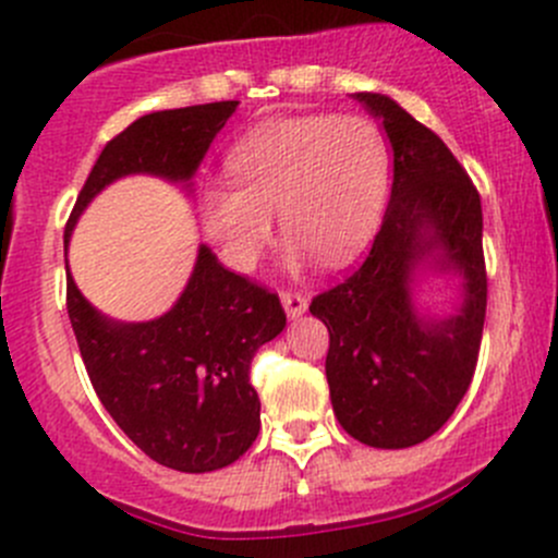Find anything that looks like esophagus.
<instances>
[{
    "instance_id": "esophagus-1",
    "label": "esophagus",
    "mask_w": 558,
    "mask_h": 558,
    "mask_svg": "<svg viewBox=\"0 0 558 558\" xmlns=\"http://www.w3.org/2000/svg\"><path fill=\"white\" fill-rule=\"evenodd\" d=\"M280 302H283L286 315H289L291 320L307 313V296L296 294V291H283V294H280Z\"/></svg>"
}]
</instances>
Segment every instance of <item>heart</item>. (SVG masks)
Instances as JSON below:
<instances>
[{"mask_svg":"<svg viewBox=\"0 0 558 558\" xmlns=\"http://www.w3.org/2000/svg\"><path fill=\"white\" fill-rule=\"evenodd\" d=\"M231 180L199 194L205 234L229 267L247 272L272 238V213L289 238V264L318 256L340 267L362 253L384 216L391 156L364 116L272 118L229 150Z\"/></svg>","mask_w":558,"mask_h":558,"instance_id":"1","label":"heart"}]
</instances>
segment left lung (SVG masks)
Returning <instances> with one entry per match:
<instances>
[{"label": "left lung", "mask_w": 558, "mask_h": 558, "mask_svg": "<svg viewBox=\"0 0 558 558\" xmlns=\"http://www.w3.org/2000/svg\"><path fill=\"white\" fill-rule=\"evenodd\" d=\"M384 126L393 183L362 267L311 302L329 329L326 380L342 429L410 448L442 429L472 384L486 320L483 210L448 145L386 94H353ZM426 274L460 280L451 316L421 314Z\"/></svg>", "instance_id": "obj_1"}]
</instances>
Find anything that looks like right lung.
<instances>
[{"instance_id":"add662e5","label":"right lung","mask_w":558,"mask_h":558,"mask_svg":"<svg viewBox=\"0 0 558 558\" xmlns=\"http://www.w3.org/2000/svg\"><path fill=\"white\" fill-rule=\"evenodd\" d=\"M240 102L159 110L137 118L99 154L64 229V251L94 196L126 174L191 189L207 148ZM66 313L94 391L123 435L178 472L238 461L262 429L251 359L286 326L278 294L221 267L207 245L178 302L159 318L99 313L66 272Z\"/></svg>"}]
</instances>
